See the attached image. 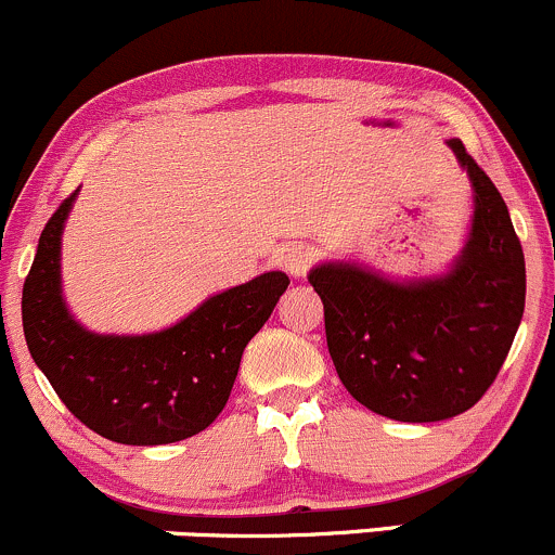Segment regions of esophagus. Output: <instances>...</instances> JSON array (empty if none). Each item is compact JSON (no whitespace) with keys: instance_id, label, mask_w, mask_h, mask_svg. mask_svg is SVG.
Returning a JSON list of instances; mask_svg holds the SVG:
<instances>
[{"instance_id":"1","label":"esophagus","mask_w":555,"mask_h":555,"mask_svg":"<svg viewBox=\"0 0 555 555\" xmlns=\"http://www.w3.org/2000/svg\"><path fill=\"white\" fill-rule=\"evenodd\" d=\"M279 263L287 268L292 276H306L310 263H313V247L302 245V242H292L279 249Z\"/></svg>"}]
</instances>
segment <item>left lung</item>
<instances>
[{"label": "left lung", "mask_w": 555, "mask_h": 555, "mask_svg": "<svg viewBox=\"0 0 555 555\" xmlns=\"http://www.w3.org/2000/svg\"><path fill=\"white\" fill-rule=\"evenodd\" d=\"M446 144L474 192L472 227L448 271L395 279L326 260L308 273L347 392L369 411L408 424L442 422L477 403L525 315V253L508 208L461 139Z\"/></svg>", "instance_id": "1"}]
</instances>
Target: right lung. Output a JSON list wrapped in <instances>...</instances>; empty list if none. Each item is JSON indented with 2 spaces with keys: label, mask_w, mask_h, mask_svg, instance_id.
I'll return each instance as SVG.
<instances>
[{
  "label": "right lung",
  "mask_w": 555,
  "mask_h": 555,
  "mask_svg": "<svg viewBox=\"0 0 555 555\" xmlns=\"http://www.w3.org/2000/svg\"><path fill=\"white\" fill-rule=\"evenodd\" d=\"M78 192L39 236L23 284V332L34 363L68 411L120 446H168L208 429L227 405L242 352L287 289L284 271L210 295L173 326L96 334L63 295V231Z\"/></svg>",
  "instance_id": "1"
}]
</instances>
